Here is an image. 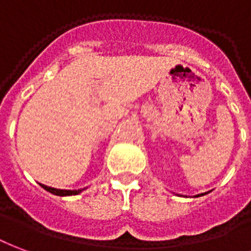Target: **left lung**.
Here are the masks:
<instances>
[{
	"label": "left lung",
	"instance_id": "1",
	"mask_svg": "<svg viewBox=\"0 0 251 251\" xmlns=\"http://www.w3.org/2000/svg\"><path fill=\"white\" fill-rule=\"evenodd\" d=\"M204 194H207V193H203V194H198V195H195V198H198V197H202V195H204Z\"/></svg>",
	"mask_w": 251,
	"mask_h": 251
}]
</instances>
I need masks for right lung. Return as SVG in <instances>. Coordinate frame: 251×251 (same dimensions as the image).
<instances>
[{
  "label": "right lung",
  "mask_w": 251,
  "mask_h": 251,
  "mask_svg": "<svg viewBox=\"0 0 251 251\" xmlns=\"http://www.w3.org/2000/svg\"><path fill=\"white\" fill-rule=\"evenodd\" d=\"M40 186L43 188H45L47 191L49 193L54 194V195H58V197H69V195H77L81 191H84L85 188H80V190H60V188H53V187H48V186H45V184H41Z\"/></svg>",
  "instance_id": "1"
}]
</instances>
